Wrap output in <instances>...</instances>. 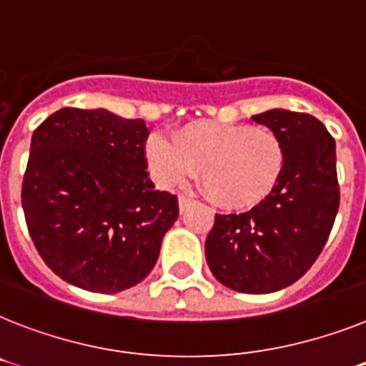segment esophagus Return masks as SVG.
Returning <instances> with one entry per match:
<instances>
[{
    "mask_svg": "<svg viewBox=\"0 0 366 366\" xmlns=\"http://www.w3.org/2000/svg\"><path fill=\"white\" fill-rule=\"evenodd\" d=\"M177 202H179V211H181V213H185L187 209H189L190 205H192V199L187 198V196H179V198H177Z\"/></svg>",
    "mask_w": 366,
    "mask_h": 366,
    "instance_id": "esophagus-1",
    "label": "esophagus"
}]
</instances>
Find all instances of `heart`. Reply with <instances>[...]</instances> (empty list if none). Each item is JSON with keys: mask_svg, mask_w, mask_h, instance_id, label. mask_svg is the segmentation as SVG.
Segmentation results:
<instances>
[{"mask_svg": "<svg viewBox=\"0 0 366 366\" xmlns=\"http://www.w3.org/2000/svg\"><path fill=\"white\" fill-rule=\"evenodd\" d=\"M153 179L164 189L199 170L209 196L226 209H252L272 194L285 168V149L267 127L194 122L174 140L155 133L146 144Z\"/></svg>", "mask_w": 366, "mask_h": 366, "instance_id": "obj_1", "label": "heart"}]
</instances>
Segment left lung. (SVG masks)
I'll return each instance as SVG.
<instances>
[{
	"mask_svg": "<svg viewBox=\"0 0 366 366\" xmlns=\"http://www.w3.org/2000/svg\"><path fill=\"white\" fill-rule=\"evenodd\" d=\"M252 120L276 133L285 168L264 202L246 213L217 214L205 259L227 289L268 295L304 276L330 237L339 211L335 140L305 112L270 109Z\"/></svg>",
	"mask_w": 366,
	"mask_h": 366,
	"instance_id": "obj_1",
	"label": "left lung"
}]
</instances>
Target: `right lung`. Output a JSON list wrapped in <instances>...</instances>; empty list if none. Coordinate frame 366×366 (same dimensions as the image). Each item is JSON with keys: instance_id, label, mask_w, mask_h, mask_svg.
Masks as SVG:
<instances>
[{"instance_id": "1", "label": "right lung", "mask_w": 366, "mask_h": 366, "mask_svg": "<svg viewBox=\"0 0 366 366\" xmlns=\"http://www.w3.org/2000/svg\"><path fill=\"white\" fill-rule=\"evenodd\" d=\"M148 133L142 120L74 107L34 129L21 207L40 257L70 285L114 295L157 263L179 209L148 177Z\"/></svg>"}]
</instances>
